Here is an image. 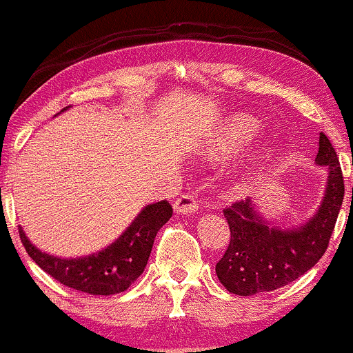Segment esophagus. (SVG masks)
<instances>
[{"label": "esophagus", "instance_id": "obj_1", "mask_svg": "<svg viewBox=\"0 0 353 353\" xmlns=\"http://www.w3.org/2000/svg\"><path fill=\"white\" fill-rule=\"evenodd\" d=\"M197 209H199V204H197L196 196L192 192L179 196L176 199V203H174V211L177 214H194Z\"/></svg>", "mask_w": 353, "mask_h": 353}]
</instances>
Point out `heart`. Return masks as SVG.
Instances as JSON below:
<instances>
[{
	"label": "heart",
	"instance_id": "b5f03b06",
	"mask_svg": "<svg viewBox=\"0 0 353 353\" xmlns=\"http://www.w3.org/2000/svg\"><path fill=\"white\" fill-rule=\"evenodd\" d=\"M258 132H259L258 123L251 117H245V115H241V117H234L228 122L226 129H224L223 135H221L219 145L223 150H230V152H233V150L241 149L243 145L248 144V142L253 141ZM263 156H265V152L261 150V154H258L256 156V162L258 159Z\"/></svg>",
	"mask_w": 353,
	"mask_h": 353
}]
</instances>
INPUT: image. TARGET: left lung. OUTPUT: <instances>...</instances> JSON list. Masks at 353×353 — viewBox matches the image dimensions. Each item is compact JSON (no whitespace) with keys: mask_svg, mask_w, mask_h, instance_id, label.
Instances as JSON below:
<instances>
[{"mask_svg":"<svg viewBox=\"0 0 353 353\" xmlns=\"http://www.w3.org/2000/svg\"><path fill=\"white\" fill-rule=\"evenodd\" d=\"M315 161L328 169L327 189L316 214L300 228L271 226L254 211L251 199L236 201L223 211L231 239L216 274L230 293L250 296L273 292L295 281L323 256L345 194L339 157L323 132Z\"/></svg>","mask_w":353,"mask_h":353,"instance_id":"left-lung-1","label":"left lung"}]
</instances>
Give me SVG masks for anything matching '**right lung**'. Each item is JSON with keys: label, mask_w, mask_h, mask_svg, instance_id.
<instances>
[{"label": "right lung", "mask_w": 353, "mask_h": 353, "mask_svg": "<svg viewBox=\"0 0 353 353\" xmlns=\"http://www.w3.org/2000/svg\"><path fill=\"white\" fill-rule=\"evenodd\" d=\"M172 216L168 201L149 204L139 212L117 241L83 258H57L34 248L23 230L19 238L30 258L61 285L90 295L122 293L144 273L157 231Z\"/></svg>", "instance_id": "1"}]
</instances>
